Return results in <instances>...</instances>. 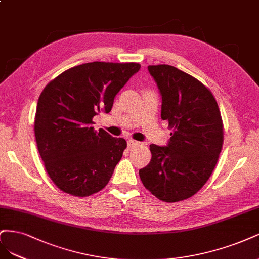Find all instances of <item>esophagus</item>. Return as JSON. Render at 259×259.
Returning <instances> with one entry per match:
<instances>
[{
  "mask_svg": "<svg viewBox=\"0 0 259 259\" xmlns=\"http://www.w3.org/2000/svg\"><path fill=\"white\" fill-rule=\"evenodd\" d=\"M139 143L138 141H135V140H128V142H127V144H128V147H132V146H135V145H137Z\"/></svg>",
  "mask_w": 259,
  "mask_h": 259,
  "instance_id": "1",
  "label": "esophagus"
}]
</instances>
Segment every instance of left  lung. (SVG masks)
Here are the masks:
<instances>
[{"label": "left lung", "instance_id": "left-lung-1", "mask_svg": "<svg viewBox=\"0 0 259 259\" xmlns=\"http://www.w3.org/2000/svg\"><path fill=\"white\" fill-rule=\"evenodd\" d=\"M161 96V119L172 128L165 146L149 145L152 159L139 171L145 188L177 202L201 189L223 146V121L213 95L198 79L168 64L148 65Z\"/></svg>", "mask_w": 259, "mask_h": 259}]
</instances>
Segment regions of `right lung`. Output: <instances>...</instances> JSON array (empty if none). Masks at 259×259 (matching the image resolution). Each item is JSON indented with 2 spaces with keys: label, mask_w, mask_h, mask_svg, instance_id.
Listing matches in <instances>:
<instances>
[{
  "label": "right lung",
  "mask_w": 259,
  "mask_h": 259,
  "mask_svg": "<svg viewBox=\"0 0 259 259\" xmlns=\"http://www.w3.org/2000/svg\"><path fill=\"white\" fill-rule=\"evenodd\" d=\"M140 68L132 62L84 63L41 91L34 121L37 149L49 178L64 193L87 197L110 181L127 142L95 131L93 118L111 112L115 96Z\"/></svg>",
  "instance_id": "obj_1"
}]
</instances>
